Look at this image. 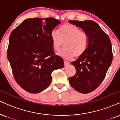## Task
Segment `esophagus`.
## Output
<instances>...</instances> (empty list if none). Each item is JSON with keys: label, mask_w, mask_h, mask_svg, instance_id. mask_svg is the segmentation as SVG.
Instances as JSON below:
<instances>
[{"label": "esophagus", "mask_w": 120, "mask_h": 120, "mask_svg": "<svg viewBox=\"0 0 120 120\" xmlns=\"http://www.w3.org/2000/svg\"><path fill=\"white\" fill-rule=\"evenodd\" d=\"M64 65H65V66H68V65H69V63L68 61H64Z\"/></svg>", "instance_id": "esophagus-1"}]
</instances>
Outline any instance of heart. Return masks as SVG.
<instances>
[{
  "label": "heart",
  "instance_id": "heart-1",
  "mask_svg": "<svg viewBox=\"0 0 120 120\" xmlns=\"http://www.w3.org/2000/svg\"><path fill=\"white\" fill-rule=\"evenodd\" d=\"M58 31L53 30L50 36L54 50L59 51L65 42V49L59 53L63 59L70 60L74 56L79 57L87 49L89 36L75 25L65 24L60 27Z\"/></svg>",
  "mask_w": 120,
  "mask_h": 120
}]
</instances>
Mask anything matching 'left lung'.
I'll return each mask as SVG.
<instances>
[{"label": "left lung", "instance_id": "obj_1", "mask_svg": "<svg viewBox=\"0 0 120 120\" xmlns=\"http://www.w3.org/2000/svg\"><path fill=\"white\" fill-rule=\"evenodd\" d=\"M89 36V45L84 54L71 63L75 75L69 78L70 84L77 91L87 94L95 90L105 77L113 59L109 36L92 20H69Z\"/></svg>", "mask_w": 120, "mask_h": 120}]
</instances>
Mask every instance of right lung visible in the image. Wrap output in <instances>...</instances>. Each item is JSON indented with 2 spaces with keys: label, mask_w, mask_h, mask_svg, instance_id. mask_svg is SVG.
Segmentation results:
<instances>
[{
  "label": "right lung",
  "mask_w": 120,
  "mask_h": 120,
  "mask_svg": "<svg viewBox=\"0 0 120 120\" xmlns=\"http://www.w3.org/2000/svg\"><path fill=\"white\" fill-rule=\"evenodd\" d=\"M60 23L52 18L26 19L10 34L8 59L16 82L27 92L44 90L52 71L64 67L63 59L54 54L50 36Z\"/></svg>",
  "instance_id": "obj_1"
}]
</instances>
